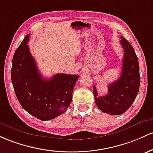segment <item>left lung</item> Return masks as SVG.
Listing matches in <instances>:
<instances>
[{
    "mask_svg": "<svg viewBox=\"0 0 153 153\" xmlns=\"http://www.w3.org/2000/svg\"><path fill=\"white\" fill-rule=\"evenodd\" d=\"M124 56L121 76L109 84L108 93L98 97L95 86H93L94 96L97 108L102 112L114 116L121 115L131 107L140 89V76L138 58L131 45L121 36Z\"/></svg>",
    "mask_w": 153,
    "mask_h": 153,
    "instance_id": "left-lung-1",
    "label": "left lung"
}]
</instances>
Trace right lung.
<instances>
[{
    "mask_svg": "<svg viewBox=\"0 0 153 153\" xmlns=\"http://www.w3.org/2000/svg\"><path fill=\"white\" fill-rule=\"evenodd\" d=\"M27 35L12 60L11 81L17 99L24 109L41 121L53 119L69 106L78 75L56 74L45 79L39 74L27 42Z\"/></svg>",
    "mask_w": 153,
    "mask_h": 153,
    "instance_id": "1",
    "label": "right lung"
}]
</instances>
